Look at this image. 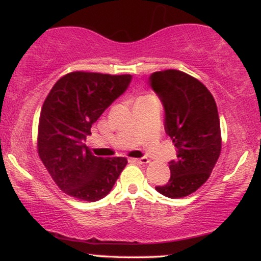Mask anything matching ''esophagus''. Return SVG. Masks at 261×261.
<instances>
[{
  "label": "esophagus",
  "instance_id": "1",
  "mask_svg": "<svg viewBox=\"0 0 261 261\" xmlns=\"http://www.w3.org/2000/svg\"><path fill=\"white\" fill-rule=\"evenodd\" d=\"M133 162H135V163H139V164H147L149 160L147 157H141V158H134Z\"/></svg>",
  "mask_w": 261,
  "mask_h": 261
}]
</instances>
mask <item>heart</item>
I'll list each match as a JSON object with an SVG mask.
<instances>
[{
	"mask_svg": "<svg viewBox=\"0 0 261 261\" xmlns=\"http://www.w3.org/2000/svg\"><path fill=\"white\" fill-rule=\"evenodd\" d=\"M145 98H154L153 95H145V97H140L139 99H145Z\"/></svg>",
	"mask_w": 261,
	"mask_h": 261,
	"instance_id": "obj_1",
	"label": "heart"
}]
</instances>
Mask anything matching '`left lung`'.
Wrapping results in <instances>:
<instances>
[{
	"instance_id": "8db88e82",
	"label": "left lung",
	"mask_w": 261,
	"mask_h": 261,
	"mask_svg": "<svg viewBox=\"0 0 261 261\" xmlns=\"http://www.w3.org/2000/svg\"><path fill=\"white\" fill-rule=\"evenodd\" d=\"M149 87L164 108V130L178 149L169 162L170 179L155 187L162 195L179 199L205 184L221 153L217 106L200 81L178 70L153 72Z\"/></svg>"
}]
</instances>
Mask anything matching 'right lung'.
<instances>
[{"mask_svg":"<svg viewBox=\"0 0 261 261\" xmlns=\"http://www.w3.org/2000/svg\"><path fill=\"white\" fill-rule=\"evenodd\" d=\"M130 74L71 72L61 77L41 107L38 153L56 185L67 195L98 201L110 193L127 164L125 157L103 158L85 141L91 127L130 86Z\"/></svg>","mask_w":261,"mask_h":261,"instance_id":"obj_1","label":"right lung"}]
</instances>
